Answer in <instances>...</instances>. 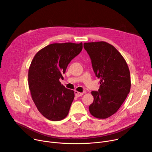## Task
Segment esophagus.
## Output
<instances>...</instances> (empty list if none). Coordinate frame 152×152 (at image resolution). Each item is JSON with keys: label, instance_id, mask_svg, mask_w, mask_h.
<instances>
[{"label": "esophagus", "instance_id": "1", "mask_svg": "<svg viewBox=\"0 0 152 152\" xmlns=\"http://www.w3.org/2000/svg\"><path fill=\"white\" fill-rule=\"evenodd\" d=\"M75 96H77V97H80V96H82L83 94V93H79V92H78V91H75Z\"/></svg>", "mask_w": 152, "mask_h": 152}]
</instances>
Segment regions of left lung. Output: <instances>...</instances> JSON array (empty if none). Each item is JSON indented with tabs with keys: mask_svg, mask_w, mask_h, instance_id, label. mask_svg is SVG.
<instances>
[{
	"mask_svg": "<svg viewBox=\"0 0 152 152\" xmlns=\"http://www.w3.org/2000/svg\"><path fill=\"white\" fill-rule=\"evenodd\" d=\"M96 76L100 79V88L93 91L94 101L89 106L91 114L106 118L115 114L131 90V76L127 64L120 53L104 41L85 42Z\"/></svg>",
	"mask_w": 152,
	"mask_h": 152,
	"instance_id": "1",
	"label": "left lung"
}]
</instances>
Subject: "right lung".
<instances>
[{
    "label": "right lung",
    "instance_id": "1",
    "mask_svg": "<svg viewBox=\"0 0 152 152\" xmlns=\"http://www.w3.org/2000/svg\"><path fill=\"white\" fill-rule=\"evenodd\" d=\"M82 50V42L54 43L37 53L28 72L29 88L39 112L52 121L69 114L75 97L73 90L59 82L70 61Z\"/></svg>",
    "mask_w": 152,
    "mask_h": 152
}]
</instances>
